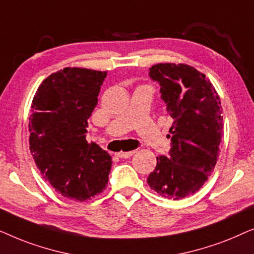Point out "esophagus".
<instances>
[{"label": "esophagus", "instance_id": "34e87169", "mask_svg": "<svg viewBox=\"0 0 254 254\" xmlns=\"http://www.w3.org/2000/svg\"><path fill=\"white\" fill-rule=\"evenodd\" d=\"M116 155L120 158H128L134 155V151H120V152H117Z\"/></svg>", "mask_w": 254, "mask_h": 254}]
</instances>
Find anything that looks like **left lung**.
<instances>
[{
    "mask_svg": "<svg viewBox=\"0 0 254 254\" xmlns=\"http://www.w3.org/2000/svg\"><path fill=\"white\" fill-rule=\"evenodd\" d=\"M161 85L172 117L169 156H158L147 183L163 197L179 200L199 190L216 165L222 138V106L206 75L187 64H158L149 69Z\"/></svg>",
    "mask_w": 254,
    "mask_h": 254,
    "instance_id": "8db88e82",
    "label": "left lung"
}]
</instances>
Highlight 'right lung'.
Wrapping results in <instances>:
<instances>
[{
    "mask_svg": "<svg viewBox=\"0 0 254 254\" xmlns=\"http://www.w3.org/2000/svg\"><path fill=\"white\" fill-rule=\"evenodd\" d=\"M106 71L64 68L48 76L31 106L30 150L41 175L62 196L84 201L102 193L112 158L88 143V119Z\"/></svg>",
    "mask_w": 254,
    "mask_h": 254,
    "instance_id": "1",
    "label": "right lung"
}]
</instances>
